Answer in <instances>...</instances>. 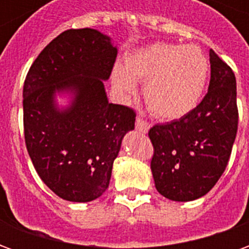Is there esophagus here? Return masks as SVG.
Segmentation results:
<instances>
[{
    "instance_id": "34e87169",
    "label": "esophagus",
    "mask_w": 249,
    "mask_h": 249,
    "mask_svg": "<svg viewBox=\"0 0 249 249\" xmlns=\"http://www.w3.org/2000/svg\"><path fill=\"white\" fill-rule=\"evenodd\" d=\"M136 129L141 132V133H146L149 130V124L144 119L137 117V120H136Z\"/></svg>"
}]
</instances>
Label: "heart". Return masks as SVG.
<instances>
[{"label": "heart", "mask_w": 249, "mask_h": 249, "mask_svg": "<svg viewBox=\"0 0 249 249\" xmlns=\"http://www.w3.org/2000/svg\"><path fill=\"white\" fill-rule=\"evenodd\" d=\"M209 62L193 45L156 42L125 57L110 74L112 87L121 97L136 94V82L144 84L148 108L164 120L181 119L197 107L207 87Z\"/></svg>", "instance_id": "b5f03b06"}]
</instances>
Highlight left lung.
Segmentation results:
<instances>
[{"instance_id": "1", "label": "left lung", "mask_w": 249, "mask_h": 249, "mask_svg": "<svg viewBox=\"0 0 249 249\" xmlns=\"http://www.w3.org/2000/svg\"><path fill=\"white\" fill-rule=\"evenodd\" d=\"M208 93L191 113L149 130L151 169L160 195L192 201L213 188L227 168L237 132L235 73L209 51Z\"/></svg>"}]
</instances>
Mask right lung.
Segmentation results:
<instances>
[{
	"label": "right lung",
	"mask_w": 249,
	"mask_h": 249,
	"mask_svg": "<svg viewBox=\"0 0 249 249\" xmlns=\"http://www.w3.org/2000/svg\"><path fill=\"white\" fill-rule=\"evenodd\" d=\"M117 52L98 30H66L25 78L28 153L46 187L68 201L88 203L107 191L123 139L135 129V112L109 103L105 92Z\"/></svg>",
	"instance_id": "add662e5"
}]
</instances>
